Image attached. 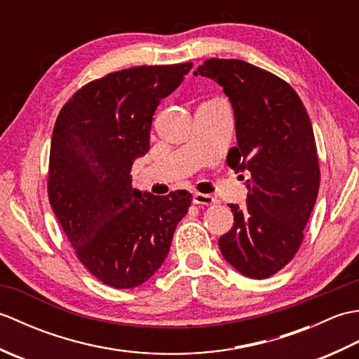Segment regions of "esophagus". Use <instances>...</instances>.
Returning a JSON list of instances; mask_svg holds the SVG:
<instances>
[{"label": "esophagus", "mask_w": 359, "mask_h": 359, "mask_svg": "<svg viewBox=\"0 0 359 359\" xmlns=\"http://www.w3.org/2000/svg\"><path fill=\"white\" fill-rule=\"evenodd\" d=\"M193 202L196 205H205V207H210V205H215L217 201H216V197H212L210 194L196 193L194 197H193Z\"/></svg>", "instance_id": "34e87169"}]
</instances>
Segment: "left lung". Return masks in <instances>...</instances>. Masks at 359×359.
<instances>
[{"instance_id": "8db88e82", "label": "left lung", "mask_w": 359, "mask_h": 359, "mask_svg": "<svg viewBox=\"0 0 359 359\" xmlns=\"http://www.w3.org/2000/svg\"><path fill=\"white\" fill-rule=\"evenodd\" d=\"M194 75L215 80L230 98L238 147L226 163L250 175L245 207L230 203L234 224L219 238L220 253L243 276L265 279L292 261L315 207L319 162L311 121L287 81L242 60L210 58Z\"/></svg>"}]
</instances>
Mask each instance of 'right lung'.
<instances>
[{"label": "right lung", "instance_id": "1", "mask_svg": "<svg viewBox=\"0 0 359 359\" xmlns=\"http://www.w3.org/2000/svg\"><path fill=\"white\" fill-rule=\"evenodd\" d=\"M193 63L135 66L88 83L53 126L48 193L80 262L114 288L147 282L168 256L193 196L142 193L135 158L149 151L152 116Z\"/></svg>", "mask_w": 359, "mask_h": 359}]
</instances>
